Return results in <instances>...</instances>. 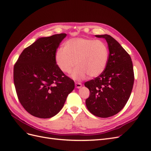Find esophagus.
Returning <instances> with one entry per match:
<instances>
[{"label": "esophagus", "mask_w": 151, "mask_h": 151, "mask_svg": "<svg viewBox=\"0 0 151 151\" xmlns=\"http://www.w3.org/2000/svg\"><path fill=\"white\" fill-rule=\"evenodd\" d=\"M76 87L77 88H81L82 86V84L80 83H76Z\"/></svg>", "instance_id": "34e87169"}]
</instances>
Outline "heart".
I'll list each match as a JSON object with an SVG mask.
<instances>
[{"label":"heart","instance_id":"b5f03b06","mask_svg":"<svg viewBox=\"0 0 151 151\" xmlns=\"http://www.w3.org/2000/svg\"><path fill=\"white\" fill-rule=\"evenodd\" d=\"M109 52L108 45L101 40L74 38L67 40L63 48L58 49L55 60L60 70L70 74L76 65L72 77L77 81L87 76L101 75L108 65Z\"/></svg>","mask_w":151,"mask_h":151}]
</instances>
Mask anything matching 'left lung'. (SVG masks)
<instances>
[{"mask_svg": "<svg viewBox=\"0 0 151 151\" xmlns=\"http://www.w3.org/2000/svg\"><path fill=\"white\" fill-rule=\"evenodd\" d=\"M106 40L109 55L106 69L97 77L86 82L89 97L86 104L94 115L108 118L125 106L134 83L133 64L129 54L110 35H95Z\"/></svg>", "mask_w": 151, "mask_h": 151, "instance_id": "left-lung-1", "label": "left lung"}]
</instances>
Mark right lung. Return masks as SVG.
<instances>
[{
	"label": "right lung",
	"instance_id": "right-lung-1",
	"mask_svg": "<svg viewBox=\"0 0 151 151\" xmlns=\"http://www.w3.org/2000/svg\"><path fill=\"white\" fill-rule=\"evenodd\" d=\"M65 33L40 38L26 48L14 66V83L21 105L31 115L51 118L63 108L74 82L57 66L55 55Z\"/></svg>",
	"mask_w": 151,
	"mask_h": 151
}]
</instances>
